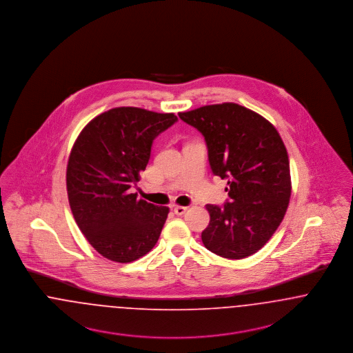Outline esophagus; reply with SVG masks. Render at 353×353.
I'll return each mask as SVG.
<instances>
[{"mask_svg":"<svg viewBox=\"0 0 353 353\" xmlns=\"http://www.w3.org/2000/svg\"><path fill=\"white\" fill-rule=\"evenodd\" d=\"M185 211H187V207H184V205H175V207H174V212H175L176 215H183Z\"/></svg>","mask_w":353,"mask_h":353,"instance_id":"1","label":"esophagus"}]
</instances>
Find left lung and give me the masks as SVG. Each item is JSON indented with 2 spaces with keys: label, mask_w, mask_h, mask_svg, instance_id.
<instances>
[{
  "label": "left lung",
  "mask_w": 353,
  "mask_h": 353,
  "mask_svg": "<svg viewBox=\"0 0 353 353\" xmlns=\"http://www.w3.org/2000/svg\"><path fill=\"white\" fill-rule=\"evenodd\" d=\"M204 136L212 172L228 181L230 203L207 204L204 246L220 257L245 259L279 227L292 195L289 155L273 123L234 103L181 112Z\"/></svg>",
  "instance_id": "obj_1"
}]
</instances>
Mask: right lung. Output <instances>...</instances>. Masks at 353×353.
<instances>
[{
	"mask_svg": "<svg viewBox=\"0 0 353 353\" xmlns=\"http://www.w3.org/2000/svg\"><path fill=\"white\" fill-rule=\"evenodd\" d=\"M176 121L174 113L113 108L87 123L72 146L70 207L88 243L108 260H138L159 239L169 207L137 199L130 187L146 169L154 138Z\"/></svg>",
	"mask_w": 353,
	"mask_h": 353,
	"instance_id": "add662e5",
	"label": "right lung"
}]
</instances>
